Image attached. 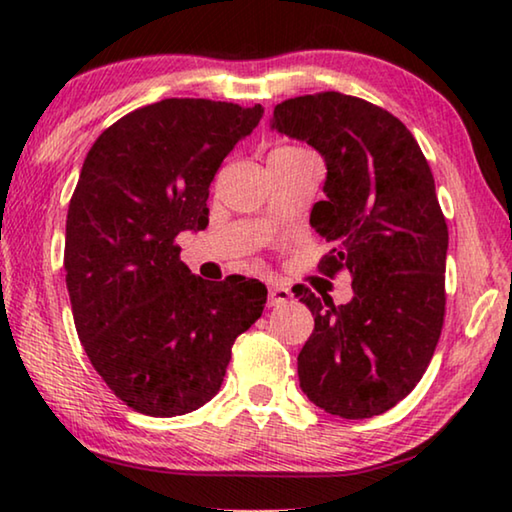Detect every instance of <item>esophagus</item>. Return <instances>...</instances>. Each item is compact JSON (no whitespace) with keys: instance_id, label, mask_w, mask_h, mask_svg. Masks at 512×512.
I'll use <instances>...</instances> for the list:
<instances>
[{"instance_id":"esophagus-1","label":"esophagus","mask_w":512,"mask_h":512,"mask_svg":"<svg viewBox=\"0 0 512 512\" xmlns=\"http://www.w3.org/2000/svg\"><path fill=\"white\" fill-rule=\"evenodd\" d=\"M293 298V293L284 287V284H268V307H280V305H289Z\"/></svg>"}]
</instances>
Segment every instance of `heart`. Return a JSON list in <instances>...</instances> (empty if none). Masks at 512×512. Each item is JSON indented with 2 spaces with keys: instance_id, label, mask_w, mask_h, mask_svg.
<instances>
[{
  "instance_id": "obj_1",
  "label": "heart",
  "mask_w": 512,
  "mask_h": 512,
  "mask_svg": "<svg viewBox=\"0 0 512 512\" xmlns=\"http://www.w3.org/2000/svg\"><path fill=\"white\" fill-rule=\"evenodd\" d=\"M291 149H296V146H280V149H275V151H291Z\"/></svg>"
}]
</instances>
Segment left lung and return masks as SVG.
<instances>
[{
	"label": "left lung",
	"mask_w": 512,
	"mask_h": 512,
	"mask_svg": "<svg viewBox=\"0 0 512 512\" xmlns=\"http://www.w3.org/2000/svg\"><path fill=\"white\" fill-rule=\"evenodd\" d=\"M271 128L323 155L325 201L309 223L334 248L318 268L350 271L354 291L339 307L298 291L314 314L298 354L302 393L345 420L386 413L422 379L443 332L449 235L427 158L391 112L341 92L277 103Z\"/></svg>",
	"instance_id": "1"
}]
</instances>
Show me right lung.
<instances>
[{"instance_id":"obj_1","label":"right lung","mask_w":512,"mask_h":512,"mask_svg":"<svg viewBox=\"0 0 512 512\" xmlns=\"http://www.w3.org/2000/svg\"><path fill=\"white\" fill-rule=\"evenodd\" d=\"M262 106L164 99L106 128L67 210L65 282L83 350L108 388L153 418L219 393L232 343L262 316L266 287L205 282L176 237L207 225L214 173Z\"/></svg>"}]
</instances>
